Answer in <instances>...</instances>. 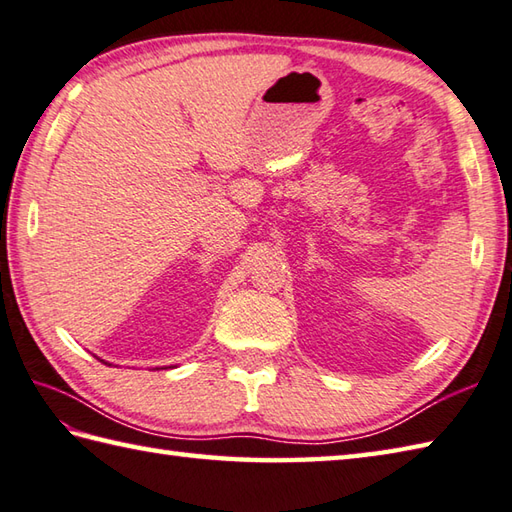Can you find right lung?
I'll list each match as a JSON object with an SVG mask.
<instances>
[{"label": "right lung", "mask_w": 512, "mask_h": 512, "mask_svg": "<svg viewBox=\"0 0 512 512\" xmlns=\"http://www.w3.org/2000/svg\"><path fill=\"white\" fill-rule=\"evenodd\" d=\"M103 363H105V361H103ZM105 365H110V363H105Z\"/></svg>", "instance_id": "obj_1"}]
</instances>
